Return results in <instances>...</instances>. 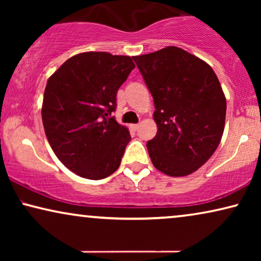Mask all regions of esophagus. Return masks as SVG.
Instances as JSON below:
<instances>
[{"label":"esophagus","mask_w":261,"mask_h":261,"mask_svg":"<svg viewBox=\"0 0 261 261\" xmlns=\"http://www.w3.org/2000/svg\"><path fill=\"white\" fill-rule=\"evenodd\" d=\"M130 128L133 130H138L139 129V124L138 123H135V124H130Z\"/></svg>","instance_id":"esophagus-1"}]
</instances>
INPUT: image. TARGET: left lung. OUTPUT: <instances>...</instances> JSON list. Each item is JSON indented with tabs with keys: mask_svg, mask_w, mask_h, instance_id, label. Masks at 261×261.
I'll return each instance as SVG.
<instances>
[{
	"mask_svg": "<svg viewBox=\"0 0 261 261\" xmlns=\"http://www.w3.org/2000/svg\"><path fill=\"white\" fill-rule=\"evenodd\" d=\"M154 102L158 132L147 142L160 172L188 176L216 151L227 103L219 78L205 62L176 46L133 57Z\"/></svg>",
	"mask_w": 261,
	"mask_h": 261,
	"instance_id": "1",
	"label": "left lung"
}]
</instances>
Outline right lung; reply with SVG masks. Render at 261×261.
I'll list each match as a JSON object with an SVG mask.
<instances>
[{
    "label": "right lung",
    "instance_id": "right-lung-1",
    "mask_svg": "<svg viewBox=\"0 0 261 261\" xmlns=\"http://www.w3.org/2000/svg\"><path fill=\"white\" fill-rule=\"evenodd\" d=\"M134 67L128 56L84 52L48 78L41 108L45 134L57 158L78 176L97 180L119 169L130 134L110 115Z\"/></svg>",
    "mask_w": 261,
    "mask_h": 261
}]
</instances>
